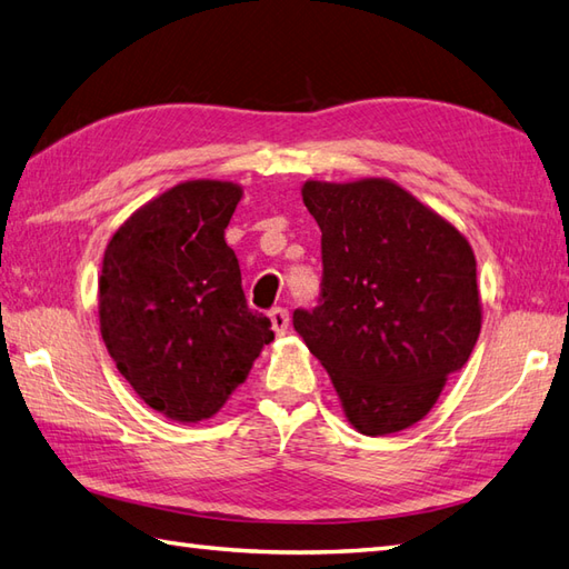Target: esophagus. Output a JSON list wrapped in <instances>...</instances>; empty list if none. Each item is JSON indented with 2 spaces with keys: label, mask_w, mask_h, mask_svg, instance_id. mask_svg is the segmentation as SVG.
Returning a JSON list of instances; mask_svg holds the SVG:
<instances>
[{
  "label": "esophagus",
  "mask_w": 569,
  "mask_h": 569,
  "mask_svg": "<svg viewBox=\"0 0 569 569\" xmlns=\"http://www.w3.org/2000/svg\"><path fill=\"white\" fill-rule=\"evenodd\" d=\"M269 318H271V328H273L276 335H286L288 332V325H291V316H288L286 308H273L269 312Z\"/></svg>",
  "instance_id": "obj_1"
}]
</instances>
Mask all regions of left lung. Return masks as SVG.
Here are the masks:
<instances>
[{
	"instance_id": "1",
	"label": "left lung",
	"mask_w": 569,
	"mask_h": 569,
	"mask_svg": "<svg viewBox=\"0 0 569 569\" xmlns=\"http://www.w3.org/2000/svg\"><path fill=\"white\" fill-rule=\"evenodd\" d=\"M303 202L322 232V281L318 306L293 312L296 330L359 432L406 430L477 345L475 253L391 180H308Z\"/></svg>"
}]
</instances>
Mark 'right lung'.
Wrapping results in <instances>:
<instances>
[{"label": "right lung", "mask_w": 569, "mask_h": 569, "mask_svg": "<svg viewBox=\"0 0 569 569\" xmlns=\"http://www.w3.org/2000/svg\"><path fill=\"white\" fill-rule=\"evenodd\" d=\"M241 188L188 180L117 229L100 276L107 352L141 401L166 418L214 416L273 340L247 306L224 229Z\"/></svg>", "instance_id": "add662e5"}]
</instances>
